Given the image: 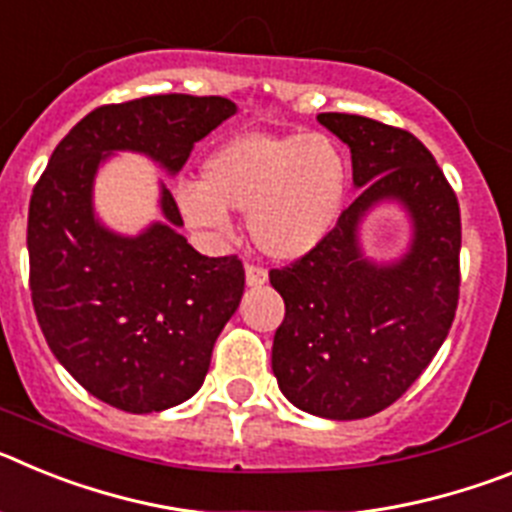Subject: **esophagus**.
Masks as SVG:
<instances>
[{
  "instance_id": "1",
  "label": "esophagus",
  "mask_w": 512,
  "mask_h": 512,
  "mask_svg": "<svg viewBox=\"0 0 512 512\" xmlns=\"http://www.w3.org/2000/svg\"><path fill=\"white\" fill-rule=\"evenodd\" d=\"M269 282V271L264 266H256V264H248L246 266V284L248 287H264Z\"/></svg>"
}]
</instances>
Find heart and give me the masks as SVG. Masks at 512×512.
I'll return each instance as SVG.
<instances>
[{
  "instance_id": "heart-1",
  "label": "heart",
  "mask_w": 512,
  "mask_h": 512,
  "mask_svg": "<svg viewBox=\"0 0 512 512\" xmlns=\"http://www.w3.org/2000/svg\"><path fill=\"white\" fill-rule=\"evenodd\" d=\"M348 164L323 133H243L202 161V182L176 187L192 228L225 233L228 210L248 212V233L271 259L292 261L323 241L341 215Z\"/></svg>"
}]
</instances>
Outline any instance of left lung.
<instances>
[{
	"label": "left lung",
	"instance_id": "obj_1",
	"mask_svg": "<svg viewBox=\"0 0 512 512\" xmlns=\"http://www.w3.org/2000/svg\"><path fill=\"white\" fill-rule=\"evenodd\" d=\"M318 120L351 148L361 192L310 253L269 271L287 307L271 369L295 408L359 420L405 395L449 336L461 215L436 158L413 133L343 112ZM384 201L409 212L414 235L400 260L379 265L360 251L358 228Z\"/></svg>",
	"mask_w": 512,
	"mask_h": 512
}]
</instances>
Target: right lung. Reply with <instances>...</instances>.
Listing matches in <instances>:
<instances>
[{
	"label": "right lung",
	"mask_w": 512,
	"mask_h": 512,
	"mask_svg": "<svg viewBox=\"0 0 512 512\" xmlns=\"http://www.w3.org/2000/svg\"><path fill=\"white\" fill-rule=\"evenodd\" d=\"M225 97L153 94L104 104L76 122L38 179L27 215L30 292L53 356L76 382L125 413H158L205 382L212 346L243 297L238 256L194 251L161 184V223L120 235L94 215V176L117 151L171 176L194 143L235 115Z\"/></svg>",
	"instance_id": "1"
}]
</instances>
